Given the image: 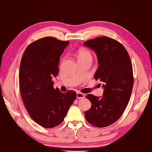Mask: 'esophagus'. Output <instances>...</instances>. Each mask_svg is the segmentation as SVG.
Masks as SVG:
<instances>
[{
    "mask_svg": "<svg viewBox=\"0 0 152 152\" xmlns=\"http://www.w3.org/2000/svg\"><path fill=\"white\" fill-rule=\"evenodd\" d=\"M77 98L78 99H81V98H85V95L80 93V92H77Z\"/></svg>",
    "mask_w": 152,
    "mask_h": 152,
    "instance_id": "obj_1",
    "label": "esophagus"
}]
</instances>
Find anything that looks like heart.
Returning a JSON list of instances; mask_svg holds the SVG:
<instances>
[{
	"label": "heart",
	"instance_id": "1",
	"mask_svg": "<svg viewBox=\"0 0 152 152\" xmlns=\"http://www.w3.org/2000/svg\"><path fill=\"white\" fill-rule=\"evenodd\" d=\"M77 58H78V60H79V59L86 58H92V56L90 52L86 50H84V49H82V50H80L77 52Z\"/></svg>",
	"mask_w": 152,
	"mask_h": 152
}]
</instances>
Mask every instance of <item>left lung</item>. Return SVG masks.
Listing matches in <instances>:
<instances>
[{
	"label": "left lung",
	"mask_w": 152,
	"mask_h": 152,
	"mask_svg": "<svg viewBox=\"0 0 152 152\" xmlns=\"http://www.w3.org/2000/svg\"><path fill=\"white\" fill-rule=\"evenodd\" d=\"M97 56L99 66L94 79L103 83L102 97L86 95L91 107L85 111L86 121L97 127H106L118 120L131 97L134 79L127 51L118 41L106 36L84 42Z\"/></svg>",
	"instance_id": "left-lung-1"
}]
</instances>
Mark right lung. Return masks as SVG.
Returning a JSON list of instances; mask_svg holds the SVG:
<instances>
[{
  "label": "right lung",
  "instance_id": "add662e5",
  "mask_svg": "<svg viewBox=\"0 0 152 152\" xmlns=\"http://www.w3.org/2000/svg\"><path fill=\"white\" fill-rule=\"evenodd\" d=\"M68 45V41L44 37L27 46L21 58V98L31 117L45 128L60 125L77 96L75 91L63 93L55 89L52 80L58 75L60 57Z\"/></svg>",
  "mask_w": 152,
  "mask_h": 152
}]
</instances>
